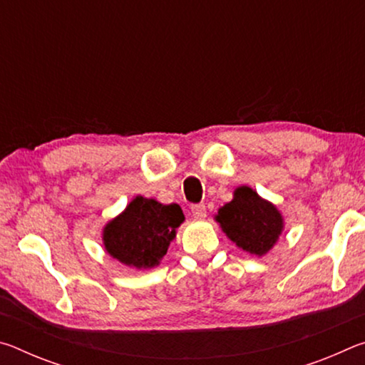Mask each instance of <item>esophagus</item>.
<instances>
[{
    "mask_svg": "<svg viewBox=\"0 0 365 365\" xmlns=\"http://www.w3.org/2000/svg\"><path fill=\"white\" fill-rule=\"evenodd\" d=\"M191 214L196 220H202L206 217V206L205 205H195L191 206Z\"/></svg>",
    "mask_w": 365,
    "mask_h": 365,
    "instance_id": "esophagus-1",
    "label": "esophagus"
}]
</instances>
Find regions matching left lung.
I'll return each mask as SVG.
<instances>
[{"instance_id":"obj_1","label":"left lung","mask_w":365,"mask_h":365,"mask_svg":"<svg viewBox=\"0 0 365 365\" xmlns=\"http://www.w3.org/2000/svg\"><path fill=\"white\" fill-rule=\"evenodd\" d=\"M214 220L230 242L257 257L267 255L285 230L279 207L248 185L235 188L233 200L219 207Z\"/></svg>"}]
</instances>
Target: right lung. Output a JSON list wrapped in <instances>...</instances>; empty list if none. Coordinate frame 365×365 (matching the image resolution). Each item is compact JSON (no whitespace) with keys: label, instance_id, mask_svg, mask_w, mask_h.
<instances>
[{"label":"right lung","instance_id":"right-lung-1","mask_svg":"<svg viewBox=\"0 0 365 365\" xmlns=\"http://www.w3.org/2000/svg\"><path fill=\"white\" fill-rule=\"evenodd\" d=\"M183 220L185 215L175 202L163 205L154 197L138 195L103 227L104 251L127 267H158Z\"/></svg>","mask_w":365,"mask_h":365}]
</instances>
